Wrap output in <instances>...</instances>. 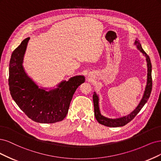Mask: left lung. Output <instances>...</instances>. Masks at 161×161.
I'll return each mask as SVG.
<instances>
[{
	"mask_svg": "<svg viewBox=\"0 0 161 161\" xmlns=\"http://www.w3.org/2000/svg\"><path fill=\"white\" fill-rule=\"evenodd\" d=\"M135 45L137 46V48L141 51V52L146 57V60L147 62V67H148V74H147V84L146 88H145V91L144 93L143 97L141 102L139 103L138 106L132 112H131L128 116H124L120 118L116 119H110L106 117L103 116L100 112L99 109V104H98V96L96 94V93L94 92V95H93V102H94V115L97 121L100 124H102L108 127H120L126 125L128 122H130L133 120L134 118L135 117L138 113L141 111L142 107L144 106L145 103L148 101V98L150 97V93L152 91V86H153V81H152V65L149 56L147 54V53L143 50L142 48L141 44L140 43V41L138 39L135 41Z\"/></svg>",
	"mask_w": 161,
	"mask_h": 161,
	"instance_id": "left-lung-1",
	"label": "left lung"
}]
</instances>
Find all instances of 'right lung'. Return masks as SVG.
<instances>
[{"label": "right lung", "mask_w": 161, "mask_h": 161, "mask_svg": "<svg viewBox=\"0 0 161 161\" xmlns=\"http://www.w3.org/2000/svg\"><path fill=\"white\" fill-rule=\"evenodd\" d=\"M29 37L24 39L11 55L9 62L8 86L14 101L26 115L39 123H55L63 120L76 89L85 81L82 75L61 81L58 87L47 92L40 89L27 76L23 59Z\"/></svg>", "instance_id": "right-lung-1"}]
</instances>
